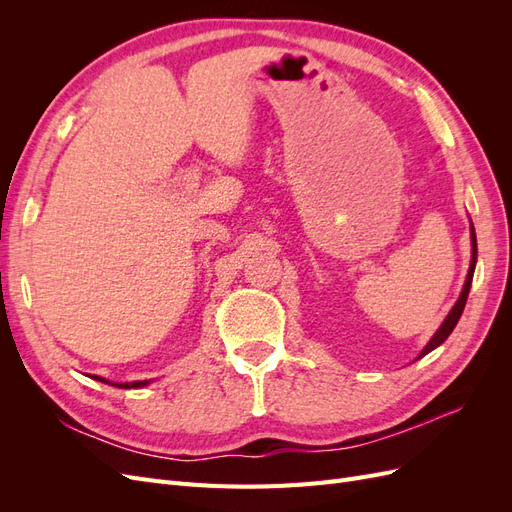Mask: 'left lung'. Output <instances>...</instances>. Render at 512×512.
I'll use <instances>...</instances> for the list:
<instances>
[{
    "mask_svg": "<svg viewBox=\"0 0 512 512\" xmlns=\"http://www.w3.org/2000/svg\"><path fill=\"white\" fill-rule=\"evenodd\" d=\"M470 239H472V260H470V269H468V277H466V284H463V290L459 294L457 303L453 305L451 312H448V316L444 318L442 327L433 333V337L429 339V344L421 350V354H418V359H423V356L431 350H436L442 342H446V337L453 333L455 324L459 322L461 314H463V307H466V301H468V292H470V286H472V277H474V267H476V256H478V250H476V232H474V226L470 224Z\"/></svg>",
    "mask_w": 512,
    "mask_h": 512,
    "instance_id": "8db88e82",
    "label": "left lung"
}]
</instances>
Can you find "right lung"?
Masks as SVG:
<instances>
[{"instance_id":"obj_1","label":"right lung","mask_w":512,"mask_h":512,"mask_svg":"<svg viewBox=\"0 0 512 512\" xmlns=\"http://www.w3.org/2000/svg\"><path fill=\"white\" fill-rule=\"evenodd\" d=\"M94 378H96V380H100V382H106V384L119 386V389H141V386L149 384V380H138V382H126V384H117V382H108V380H104V378H98V376H94Z\"/></svg>"}]
</instances>
